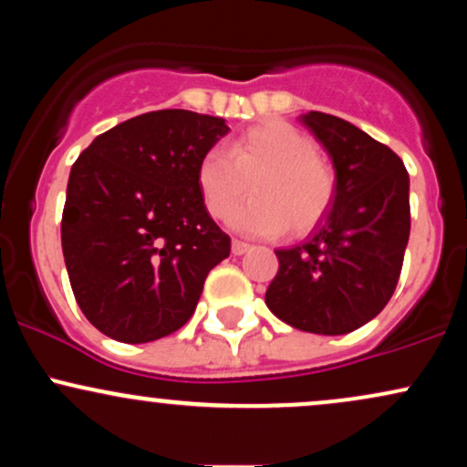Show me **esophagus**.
Listing matches in <instances>:
<instances>
[{
  "label": "esophagus",
  "instance_id": "obj_1",
  "mask_svg": "<svg viewBox=\"0 0 467 467\" xmlns=\"http://www.w3.org/2000/svg\"><path fill=\"white\" fill-rule=\"evenodd\" d=\"M248 250H250V244H245V241H239V239H233V254L234 256L245 254Z\"/></svg>",
  "mask_w": 467,
  "mask_h": 467
}]
</instances>
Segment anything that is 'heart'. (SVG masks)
Masks as SVG:
<instances>
[{
  "mask_svg": "<svg viewBox=\"0 0 467 467\" xmlns=\"http://www.w3.org/2000/svg\"><path fill=\"white\" fill-rule=\"evenodd\" d=\"M307 133L283 120L252 125L230 140L228 153L211 149L197 164V191L213 219H226L253 182L257 197L230 217L245 234L281 230L303 234L334 206L337 180Z\"/></svg>",
  "mask_w": 467,
  "mask_h": 467,
  "instance_id": "heart-1",
  "label": "heart"
}]
</instances>
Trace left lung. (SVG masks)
I'll use <instances>...</instances> for the list:
<instances>
[{
    "instance_id": "1",
    "label": "left lung",
    "mask_w": 467,
    "mask_h": 467,
    "mask_svg": "<svg viewBox=\"0 0 467 467\" xmlns=\"http://www.w3.org/2000/svg\"><path fill=\"white\" fill-rule=\"evenodd\" d=\"M303 125L336 169V200L305 244L276 250L265 305L309 334L342 336L387 307L410 234L409 173L398 153L342 118L309 111Z\"/></svg>"
}]
</instances>
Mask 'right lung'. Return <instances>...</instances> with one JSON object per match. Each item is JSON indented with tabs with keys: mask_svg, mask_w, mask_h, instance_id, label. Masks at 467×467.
Here are the masks:
<instances>
[{
	"mask_svg": "<svg viewBox=\"0 0 467 467\" xmlns=\"http://www.w3.org/2000/svg\"><path fill=\"white\" fill-rule=\"evenodd\" d=\"M223 118L160 109L100 133L69 171L61 245L80 312L118 342L189 323L230 237L208 215L197 164Z\"/></svg>",
	"mask_w": 467,
	"mask_h": 467,
	"instance_id": "add662e5",
	"label": "right lung"
}]
</instances>
